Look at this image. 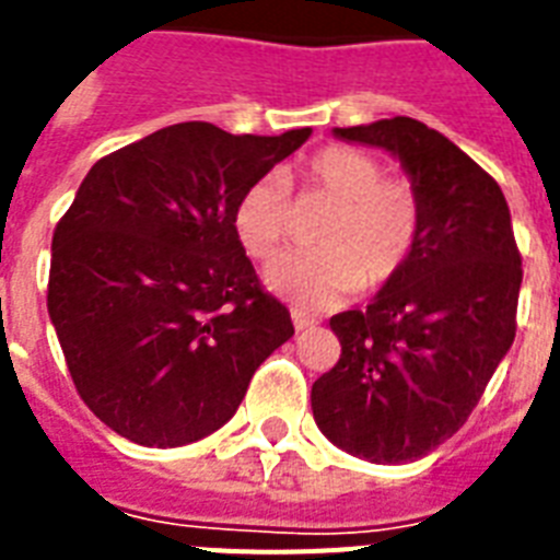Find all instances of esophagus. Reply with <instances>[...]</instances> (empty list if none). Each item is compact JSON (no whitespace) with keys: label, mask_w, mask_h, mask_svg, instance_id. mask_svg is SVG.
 Here are the masks:
<instances>
[{"label":"esophagus","mask_w":560,"mask_h":560,"mask_svg":"<svg viewBox=\"0 0 560 560\" xmlns=\"http://www.w3.org/2000/svg\"><path fill=\"white\" fill-rule=\"evenodd\" d=\"M290 316H293V325H296V331H307V328H314V325H316L314 316L302 314V311H293Z\"/></svg>","instance_id":"1"}]
</instances>
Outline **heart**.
I'll use <instances>...</instances> for the list:
<instances>
[{
    "instance_id": "b5f03b06",
    "label": "heart",
    "mask_w": 560,
    "mask_h": 560,
    "mask_svg": "<svg viewBox=\"0 0 560 560\" xmlns=\"http://www.w3.org/2000/svg\"><path fill=\"white\" fill-rule=\"evenodd\" d=\"M311 194L331 200L314 249L281 255L267 270L276 293L305 307H334L354 290L398 276L421 235V197L404 177H386L369 153L328 144L302 165ZM290 197L279 177H258L237 194L232 229L255 261H270L288 237Z\"/></svg>"
}]
</instances>
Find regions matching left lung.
Returning a JSON list of instances; mask_svg holds the SVG:
<instances>
[{
  "instance_id": "1",
  "label": "left lung",
  "mask_w": 560,
  "mask_h": 560,
  "mask_svg": "<svg viewBox=\"0 0 560 560\" xmlns=\"http://www.w3.org/2000/svg\"><path fill=\"white\" fill-rule=\"evenodd\" d=\"M334 136L398 156L421 197V235L366 311L331 316L342 354L311 407L340 451L398 465L468 421L512 349L521 249L497 179L439 130L395 116Z\"/></svg>"
}]
</instances>
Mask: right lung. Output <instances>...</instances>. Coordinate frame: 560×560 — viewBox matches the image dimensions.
<instances>
[{
  "label": "right lung",
  "mask_w": 560,
  "mask_h": 560,
  "mask_svg": "<svg viewBox=\"0 0 560 560\" xmlns=\"http://www.w3.org/2000/svg\"><path fill=\"white\" fill-rule=\"evenodd\" d=\"M307 136L186 121L92 165L51 237L48 316L74 389L109 430L144 447L206 439L293 337L232 209Z\"/></svg>",
  "instance_id": "right-lung-1"
}]
</instances>
